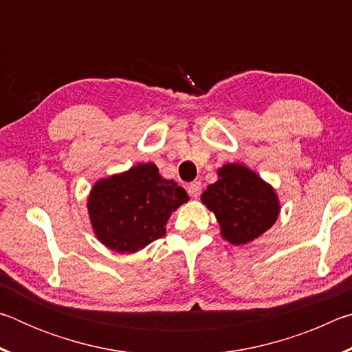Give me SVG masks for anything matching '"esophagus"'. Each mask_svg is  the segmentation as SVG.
I'll use <instances>...</instances> for the list:
<instances>
[{
    "label": "esophagus",
    "instance_id": "1",
    "mask_svg": "<svg viewBox=\"0 0 352 352\" xmlns=\"http://www.w3.org/2000/svg\"><path fill=\"white\" fill-rule=\"evenodd\" d=\"M188 192L192 199H197L199 195L201 194V183L200 182H192L188 186Z\"/></svg>",
    "mask_w": 352,
    "mask_h": 352
}]
</instances>
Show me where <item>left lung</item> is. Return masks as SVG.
<instances>
[{"instance_id": "8db88e82", "label": "left lung", "mask_w": 352, "mask_h": 352, "mask_svg": "<svg viewBox=\"0 0 352 352\" xmlns=\"http://www.w3.org/2000/svg\"><path fill=\"white\" fill-rule=\"evenodd\" d=\"M217 175L201 194V204L216 216L220 236L233 245H245L270 230L281 210L275 188L237 163L223 164Z\"/></svg>"}]
</instances>
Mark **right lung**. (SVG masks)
<instances>
[{"label":"right lung","instance_id":"add662e5","mask_svg":"<svg viewBox=\"0 0 352 352\" xmlns=\"http://www.w3.org/2000/svg\"><path fill=\"white\" fill-rule=\"evenodd\" d=\"M189 200L186 190L160 175L153 163L100 178L88 195V216L100 243L136 253L166 234V223Z\"/></svg>","mask_w":352,"mask_h":352}]
</instances>
